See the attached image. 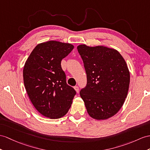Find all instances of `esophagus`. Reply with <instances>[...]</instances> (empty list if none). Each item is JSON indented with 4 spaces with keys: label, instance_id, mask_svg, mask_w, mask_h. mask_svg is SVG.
I'll list each match as a JSON object with an SVG mask.
<instances>
[{
    "label": "esophagus",
    "instance_id": "obj_1",
    "mask_svg": "<svg viewBox=\"0 0 150 150\" xmlns=\"http://www.w3.org/2000/svg\"><path fill=\"white\" fill-rule=\"evenodd\" d=\"M74 90H76V92H77V93L79 92V87H78V86H75L74 87Z\"/></svg>",
    "mask_w": 150,
    "mask_h": 150
}]
</instances>
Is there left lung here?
I'll use <instances>...</instances> for the list:
<instances>
[{"instance_id":"obj_1","label":"left lung","mask_w":150,"mask_h":150,"mask_svg":"<svg viewBox=\"0 0 150 150\" xmlns=\"http://www.w3.org/2000/svg\"><path fill=\"white\" fill-rule=\"evenodd\" d=\"M83 60L86 86L80 91L86 111L96 120H106L118 112L127 98L130 72L117 50L104 46L77 47Z\"/></svg>"}]
</instances>
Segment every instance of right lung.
<instances>
[{"mask_svg": "<svg viewBox=\"0 0 150 150\" xmlns=\"http://www.w3.org/2000/svg\"><path fill=\"white\" fill-rule=\"evenodd\" d=\"M69 43L50 41L35 47L23 67L24 85L37 111L58 119L67 114L76 92L66 83L61 61L71 52Z\"/></svg>", "mask_w": 150, "mask_h": 150, "instance_id": "1", "label": "right lung"}]
</instances>
